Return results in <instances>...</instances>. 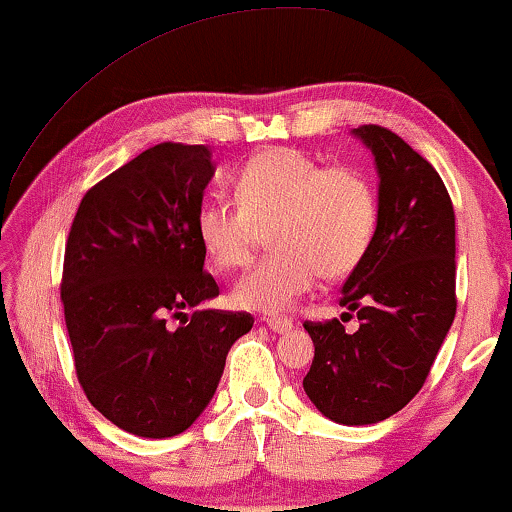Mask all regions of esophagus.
Wrapping results in <instances>:
<instances>
[{"instance_id": "34e87169", "label": "esophagus", "mask_w": 512, "mask_h": 512, "mask_svg": "<svg viewBox=\"0 0 512 512\" xmlns=\"http://www.w3.org/2000/svg\"><path fill=\"white\" fill-rule=\"evenodd\" d=\"M266 327L271 331H276V334H283V331L292 329V320L290 318H283V315H271V318H264Z\"/></svg>"}]
</instances>
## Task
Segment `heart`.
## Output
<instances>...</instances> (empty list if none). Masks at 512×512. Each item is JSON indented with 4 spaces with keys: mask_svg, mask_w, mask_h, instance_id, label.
<instances>
[{
    "mask_svg": "<svg viewBox=\"0 0 512 512\" xmlns=\"http://www.w3.org/2000/svg\"><path fill=\"white\" fill-rule=\"evenodd\" d=\"M197 236L218 269L248 264L269 229L271 255L236 280L241 308L276 313L313 290L318 276L355 271L378 227V197L355 167H325L297 148H269L236 178V201L199 206Z\"/></svg>",
    "mask_w": 512,
    "mask_h": 512,
    "instance_id": "obj_1",
    "label": "heart"
}]
</instances>
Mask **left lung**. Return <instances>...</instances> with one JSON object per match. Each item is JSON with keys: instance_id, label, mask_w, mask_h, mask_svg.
<instances>
[{"instance_id": "8db88e82", "label": "left lung", "mask_w": 512, "mask_h": 512, "mask_svg": "<svg viewBox=\"0 0 512 512\" xmlns=\"http://www.w3.org/2000/svg\"><path fill=\"white\" fill-rule=\"evenodd\" d=\"M355 134L380 176L376 236L341 292L359 329L304 322L315 345L304 390L329 420L376 424L422 390L455 320V208L438 171L401 136L380 125Z\"/></svg>"}]
</instances>
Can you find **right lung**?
Here are the masks:
<instances>
[{"instance_id":"right-lung-1","label":"right lung","mask_w":512,"mask_h":512,"mask_svg":"<svg viewBox=\"0 0 512 512\" xmlns=\"http://www.w3.org/2000/svg\"><path fill=\"white\" fill-rule=\"evenodd\" d=\"M211 176L206 146L157 143L92 185L71 222L60 294L78 383L134 436L190 427L255 322L246 311L183 313L220 294L194 227Z\"/></svg>"}]
</instances>
